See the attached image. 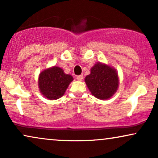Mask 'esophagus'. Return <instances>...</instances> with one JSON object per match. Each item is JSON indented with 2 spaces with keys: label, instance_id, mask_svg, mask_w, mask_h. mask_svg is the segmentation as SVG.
Here are the masks:
<instances>
[{
  "label": "esophagus",
  "instance_id": "esophagus-1",
  "mask_svg": "<svg viewBox=\"0 0 158 158\" xmlns=\"http://www.w3.org/2000/svg\"><path fill=\"white\" fill-rule=\"evenodd\" d=\"M76 78H77V81H83V75H77Z\"/></svg>",
  "mask_w": 158,
  "mask_h": 158
}]
</instances>
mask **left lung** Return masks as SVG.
I'll use <instances>...</instances> for the list:
<instances>
[{
  "label": "left lung",
  "instance_id": "8db88e82",
  "mask_svg": "<svg viewBox=\"0 0 158 158\" xmlns=\"http://www.w3.org/2000/svg\"><path fill=\"white\" fill-rule=\"evenodd\" d=\"M85 82L93 96L101 100H106L117 91L119 78L115 68L99 62L90 69Z\"/></svg>",
  "mask_w": 158,
  "mask_h": 158
}]
</instances>
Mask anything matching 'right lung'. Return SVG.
Segmentation results:
<instances>
[{
    "instance_id": "obj_1",
    "label": "right lung",
    "mask_w": 158,
    "mask_h": 158,
    "mask_svg": "<svg viewBox=\"0 0 158 158\" xmlns=\"http://www.w3.org/2000/svg\"><path fill=\"white\" fill-rule=\"evenodd\" d=\"M73 81L72 75L65 74L61 68L53 66L40 73L38 86L41 94L49 100H57L65 93Z\"/></svg>"
}]
</instances>
